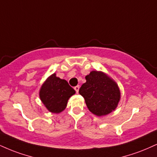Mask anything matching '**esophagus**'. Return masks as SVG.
I'll use <instances>...</instances> for the list:
<instances>
[{
  "label": "esophagus",
  "instance_id": "34e87169",
  "mask_svg": "<svg viewBox=\"0 0 157 157\" xmlns=\"http://www.w3.org/2000/svg\"><path fill=\"white\" fill-rule=\"evenodd\" d=\"M79 89H80V86H77L75 87V91L77 92V93H78Z\"/></svg>",
  "mask_w": 157,
  "mask_h": 157
}]
</instances>
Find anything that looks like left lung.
<instances>
[{
	"mask_svg": "<svg viewBox=\"0 0 157 157\" xmlns=\"http://www.w3.org/2000/svg\"><path fill=\"white\" fill-rule=\"evenodd\" d=\"M79 93L82 96L89 110L98 116L109 114L116 108L120 90L112 79L101 71H92L86 77Z\"/></svg>",
	"mask_w": 157,
	"mask_h": 157,
	"instance_id": "8db88e82",
	"label": "left lung"
}]
</instances>
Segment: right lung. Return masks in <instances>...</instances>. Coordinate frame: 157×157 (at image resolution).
I'll return each mask as SVG.
<instances>
[{
  "label": "right lung",
  "mask_w": 157,
  "mask_h": 157,
  "mask_svg": "<svg viewBox=\"0 0 157 157\" xmlns=\"http://www.w3.org/2000/svg\"><path fill=\"white\" fill-rule=\"evenodd\" d=\"M75 94V90L67 80H61L52 75L41 86L39 97L50 112L58 113L66 108L69 97Z\"/></svg>",
  "instance_id": "obj_1"
}]
</instances>
